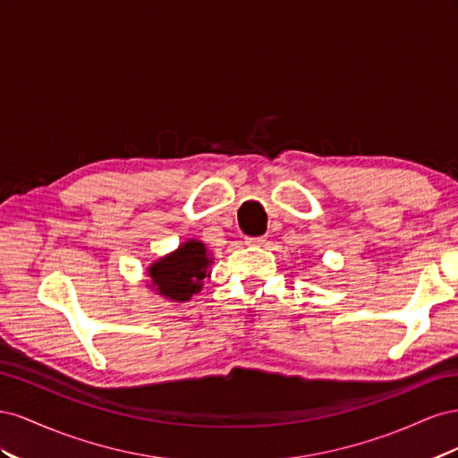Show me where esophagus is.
Listing matches in <instances>:
<instances>
[{
  "label": "esophagus",
  "mask_w": 458,
  "mask_h": 458,
  "mask_svg": "<svg viewBox=\"0 0 458 458\" xmlns=\"http://www.w3.org/2000/svg\"><path fill=\"white\" fill-rule=\"evenodd\" d=\"M244 242L248 246H261V244H266V237H248Z\"/></svg>",
  "instance_id": "obj_1"
}]
</instances>
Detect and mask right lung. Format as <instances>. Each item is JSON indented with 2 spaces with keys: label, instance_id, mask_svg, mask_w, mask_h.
Returning a JSON list of instances; mask_svg holds the SVG:
<instances>
[{
  "label": "right lung",
  "instance_id": "1",
  "mask_svg": "<svg viewBox=\"0 0 458 458\" xmlns=\"http://www.w3.org/2000/svg\"><path fill=\"white\" fill-rule=\"evenodd\" d=\"M212 263V252L202 241L187 239L174 252L150 263L147 286L170 301H189L200 293L204 279H210Z\"/></svg>",
  "mask_w": 458,
  "mask_h": 458
}]
</instances>
